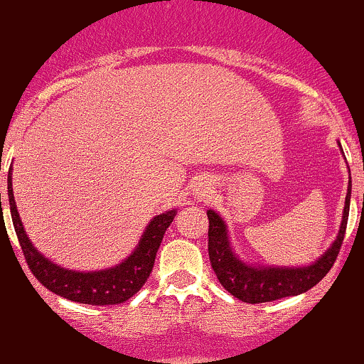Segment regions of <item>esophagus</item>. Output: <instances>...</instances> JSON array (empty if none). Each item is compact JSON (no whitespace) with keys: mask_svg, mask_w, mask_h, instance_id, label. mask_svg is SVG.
Returning <instances> with one entry per match:
<instances>
[{"mask_svg":"<svg viewBox=\"0 0 364 364\" xmlns=\"http://www.w3.org/2000/svg\"><path fill=\"white\" fill-rule=\"evenodd\" d=\"M196 193H198L200 196H202V195H203V196H205V193H207V191H202V188H198V190H196Z\"/></svg>","mask_w":364,"mask_h":364,"instance_id":"esophagus-1","label":"esophagus"}]
</instances>
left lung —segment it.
I'll return each mask as SVG.
<instances>
[{
    "label": "left lung",
    "instance_id": "8db88e82",
    "mask_svg": "<svg viewBox=\"0 0 364 364\" xmlns=\"http://www.w3.org/2000/svg\"><path fill=\"white\" fill-rule=\"evenodd\" d=\"M341 145V144H339ZM350 179V178H349ZM350 181L346 195L339 235L332 246L315 263L306 267H269L250 265L237 257L229 241L228 225L217 212L207 210L208 217V258L212 269L224 289L245 303H267L275 299L298 296L316 286L337 260L344 241L349 217Z\"/></svg>",
    "mask_w": 364,
    "mask_h": 364
}]
</instances>
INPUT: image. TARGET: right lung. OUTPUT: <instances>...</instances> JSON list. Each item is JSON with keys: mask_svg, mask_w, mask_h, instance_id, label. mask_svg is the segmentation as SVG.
I'll return each mask as SVG.
<instances>
[{"mask_svg": "<svg viewBox=\"0 0 364 364\" xmlns=\"http://www.w3.org/2000/svg\"><path fill=\"white\" fill-rule=\"evenodd\" d=\"M8 202H10L11 220H14L18 243L22 246L25 262L37 281L43 284L46 289L53 291L61 298L83 304H95V306L119 304L140 291V287L147 282L149 275L152 272L157 250L162 243L166 229L173 223L178 212L176 208H173V210L154 217L145 228V232L141 235L136 248L127 260L111 267V269L95 270V272H75V270H68L53 263L31 243L15 205L11 168L8 169Z\"/></svg>", "mask_w": 364, "mask_h": 364, "instance_id": "1", "label": "right lung"}]
</instances>
